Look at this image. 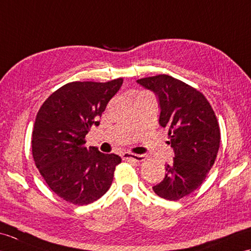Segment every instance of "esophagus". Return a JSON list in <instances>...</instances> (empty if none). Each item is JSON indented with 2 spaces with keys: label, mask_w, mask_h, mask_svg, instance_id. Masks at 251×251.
I'll use <instances>...</instances> for the list:
<instances>
[{
  "label": "esophagus",
  "mask_w": 251,
  "mask_h": 251,
  "mask_svg": "<svg viewBox=\"0 0 251 251\" xmlns=\"http://www.w3.org/2000/svg\"><path fill=\"white\" fill-rule=\"evenodd\" d=\"M122 158L126 160H131V161H135V162H142L146 157L144 154H134V153H130V152H125L122 153Z\"/></svg>",
  "instance_id": "esophagus-1"
}]
</instances>
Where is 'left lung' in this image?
<instances>
[{
  "label": "left lung",
  "mask_w": 251,
  "mask_h": 251,
  "mask_svg": "<svg viewBox=\"0 0 251 251\" xmlns=\"http://www.w3.org/2000/svg\"><path fill=\"white\" fill-rule=\"evenodd\" d=\"M158 98L159 124L169 130L173 162L165 165L163 180L152 187L155 194L177 201L202 185L218 153L220 129L203 94L169 75L136 80Z\"/></svg>",
  "instance_id": "1"
}]
</instances>
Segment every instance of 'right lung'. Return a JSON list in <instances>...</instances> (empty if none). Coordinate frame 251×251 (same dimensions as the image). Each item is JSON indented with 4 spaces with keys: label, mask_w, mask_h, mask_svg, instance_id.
Returning a JSON list of instances; mask_svg holds the SVG:
<instances>
[{
    "label": "right lung",
    "mask_w": 251,
    "mask_h": 251,
    "mask_svg": "<svg viewBox=\"0 0 251 251\" xmlns=\"http://www.w3.org/2000/svg\"><path fill=\"white\" fill-rule=\"evenodd\" d=\"M124 79L73 81L50 96L36 115L32 153L48 187L66 202L87 205L104 196L113 182L119 155L85 146V137Z\"/></svg>",
    "instance_id": "obj_1"
}]
</instances>
